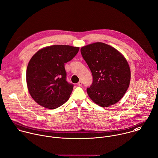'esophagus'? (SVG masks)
<instances>
[{"label":"esophagus","mask_w":158,"mask_h":158,"mask_svg":"<svg viewBox=\"0 0 158 158\" xmlns=\"http://www.w3.org/2000/svg\"><path fill=\"white\" fill-rule=\"evenodd\" d=\"M82 81H79V82L77 83V85H78V86H79V87L82 86Z\"/></svg>","instance_id":"esophagus-1"}]
</instances>
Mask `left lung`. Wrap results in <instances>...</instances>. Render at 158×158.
<instances>
[{
	"label": "left lung",
	"instance_id": "obj_1",
	"mask_svg": "<svg viewBox=\"0 0 158 158\" xmlns=\"http://www.w3.org/2000/svg\"><path fill=\"white\" fill-rule=\"evenodd\" d=\"M81 52L93 76L92 84L87 89L90 98L104 108L118 103L131 82V69L126 58L117 49L103 42L84 46Z\"/></svg>",
	"mask_w": 158,
	"mask_h": 158
}]
</instances>
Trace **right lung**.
<instances>
[{
  "label": "right lung",
  "instance_id": "1",
  "mask_svg": "<svg viewBox=\"0 0 158 158\" xmlns=\"http://www.w3.org/2000/svg\"><path fill=\"white\" fill-rule=\"evenodd\" d=\"M79 47L54 45L38 50L31 58L26 69L29 94L39 105L55 109L66 102L73 85L66 80L64 63L71 60Z\"/></svg>",
  "mask_w": 158,
  "mask_h": 158
}]
</instances>
